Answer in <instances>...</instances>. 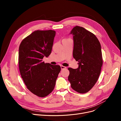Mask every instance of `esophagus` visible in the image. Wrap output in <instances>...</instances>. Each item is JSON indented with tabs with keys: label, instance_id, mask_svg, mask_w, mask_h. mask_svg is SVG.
<instances>
[{
	"label": "esophagus",
	"instance_id": "esophagus-1",
	"mask_svg": "<svg viewBox=\"0 0 121 121\" xmlns=\"http://www.w3.org/2000/svg\"><path fill=\"white\" fill-rule=\"evenodd\" d=\"M60 67H61V69H66V68H67L66 67H65V66H61Z\"/></svg>",
	"mask_w": 121,
	"mask_h": 121
}]
</instances>
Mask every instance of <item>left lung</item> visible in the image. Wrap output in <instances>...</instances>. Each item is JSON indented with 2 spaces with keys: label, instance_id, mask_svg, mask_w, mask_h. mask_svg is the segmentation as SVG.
I'll use <instances>...</instances> for the list:
<instances>
[{
  "label": "left lung",
  "instance_id": "left-lung-1",
  "mask_svg": "<svg viewBox=\"0 0 121 121\" xmlns=\"http://www.w3.org/2000/svg\"><path fill=\"white\" fill-rule=\"evenodd\" d=\"M69 34L73 36V57L78 61V68H69L68 80L78 93L89 91L97 82L103 65L101 46L94 34L76 26Z\"/></svg>",
  "mask_w": 121,
  "mask_h": 121
}]
</instances>
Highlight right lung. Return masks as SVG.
Instances as JSON below:
<instances>
[{
    "label": "right lung",
    "mask_w": 121,
    "mask_h": 121,
    "mask_svg": "<svg viewBox=\"0 0 121 121\" xmlns=\"http://www.w3.org/2000/svg\"><path fill=\"white\" fill-rule=\"evenodd\" d=\"M56 32L37 30L21 42L18 65L21 77L28 89L39 97L47 96L54 88L61 71L59 65L43 61L52 52Z\"/></svg>",
    "instance_id": "right-lung-1"
}]
</instances>
